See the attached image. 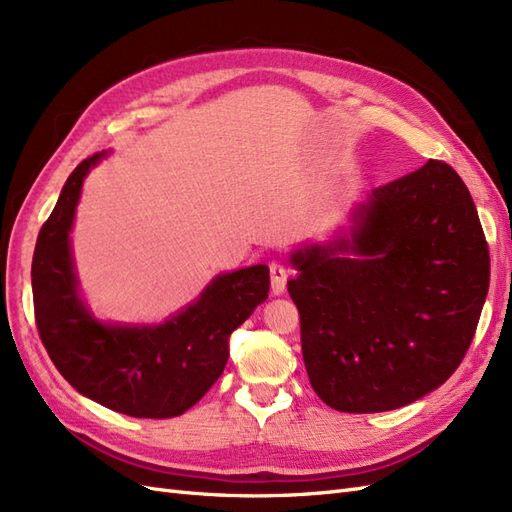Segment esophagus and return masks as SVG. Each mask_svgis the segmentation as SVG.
<instances>
[{
    "label": "esophagus",
    "instance_id": "34e87169",
    "mask_svg": "<svg viewBox=\"0 0 512 512\" xmlns=\"http://www.w3.org/2000/svg\"><path fill=\"white\" fill-rule=\"evenodd\" d=\"M269 271H271V290H273V294H282L284 288H286V277H288L286 265L280 260H273L269 265Z\"/></svg>",
    "mask_w": 512,
    "mask_h": 512
}]
</instances>
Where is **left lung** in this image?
<instances>
[{
  "label": "left lung",
  "mask_w": 512,
  "mask_h": 512,
  "mask_svg": "<svg viewBox=\"0 0 512 512\" xmlns=\"http://www.w3.org/2000/svg\"><path fill=\"white\" fill-rule=\"evenodd\" d=\"M290 265L307 376L339 412L395 410L438 389L489 290L476 205L440 160L371 190L346 235L299 247Z\"/></svg>",
  "instance_id": "left-lung-1"
}]
</instances>
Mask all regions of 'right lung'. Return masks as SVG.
<instances>
[{"mask_svg":"<svg viewBox=\"0 0 512 512\" xmlns=\"http://www.w3.org/2000/svg\"><path fill=\"white\" fill-rule=\"evenodd\" d=\"M106 151L72 170L32 262L34 312L51 361L76 391L136 418L190 410L222 376L228 337L269 297V267L213 277L200 297L162 324H111L89 312L74 271L70 232L83 181Z\"/></svg>","mask_w":512,"mask_h":512,"instance_id":"1","label":"right lung"}]
</instances>
